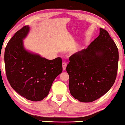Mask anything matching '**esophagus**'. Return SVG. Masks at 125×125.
<instances>
[{"instance_id":"esophagus-1","label":"esophagus","mask_w":125,"mask_h":125,"mask_svg":"<svg viewBox=\"0 0 125 125\" xmlns=\"http://www.w3.org/2000/svg\"><path fill=\"white\" fill-rule=\"evenodd\" d=\"M66 66H67V63L66 62H63L62 63V67H63V70H64L66 69Z\"/></svg>"}]
</instances>
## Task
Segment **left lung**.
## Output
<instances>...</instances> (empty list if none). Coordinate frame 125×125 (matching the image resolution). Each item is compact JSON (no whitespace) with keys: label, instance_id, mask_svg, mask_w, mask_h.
Instances as JSON below:
<instances>
[{"label":"left lung","instance_id":"1","mask_svg":"<svg viewBox=\"0 0 125 125\" xmlns=\"http://www.w3.org/2000/svg\"><path fill=\"white\" fill-rule=\"evenodd\" d=\"M119 53L116 44L106 30L86 49L69 58L66 67L70 94L80 102L88 103L106 94L115 83Z\"/></svg>","mask_w":125,"mask_h":125}]
</instances>
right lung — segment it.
Returning <instances> with one entry per match:
<instances>
[{"instance_id":"right-lung-1","label":"right lung","mask_w":125,"mask_h":125,"mask_svg":"<svg viewBox=\"0 0 125 125\" xmlns=\"http://www.w3.org/2000/svg\"><path fill=\"white\" fill-rule=\"evenodd\" d=\"M29 31V26H23L9 40L4 64L11 86L28 100L38 102L47 97L55 78L62 72V60H48L25 50L22 40Z\"/></svg>"}]
</instances>
